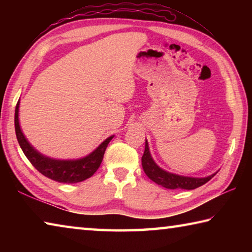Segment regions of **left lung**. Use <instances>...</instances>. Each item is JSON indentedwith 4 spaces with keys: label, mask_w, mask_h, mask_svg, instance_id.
Masks as SVG:
<instances>
[{
    "label": "left lung",
    "mask_w": 252,
    "mask_h": 252,
    "mask_svg": "<svg viewBox=\"0 0 252 252\" xmlns=\"http://www.w3.org/2000/svg\"><path fill=\"white\" fill-rule=\"evenodd\" d=\"M142 168L143 171L146 172L149 179H151L153 182L167 189H186L192 190L195 188L201 187L204 183H207L210 179L216 176V173L211 176L204 178H193V177H185L174 174L171 172L165 171L158 165L155 160L152 159L150 150H149V144L146 140V148H144V153L142 156Z\"/></svg>",
    "instance_id": "obj_1"
}]
</instances>
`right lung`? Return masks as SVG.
<instances>
[{
	"label": "right lung",
	"mask_w": 252,
	"mask_h": 252,
	"mask_svg": "<svg viewBox=\"0 0 252 252\" xmlns=\"http://www.w3.org/2000/svg\"><path fill=\"white\" fill-rule=\"evenodd\" d=\"M19 108L20 100L16 104L14 116L16 138H18L19 144L25 157L28 158L37 171L54 181L61 183H76L87 180L99 169L101 162L103 160L105 149L114 135H111L108 139H105L94 151H92L87 157L74 160L53 159V158L42 155L36 149H34L31 143L28 141V139L25 138L20 126Z\"/></svg>",
	"instance_id": "add662e5"
}]
</instances>
